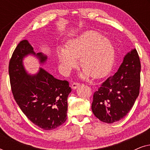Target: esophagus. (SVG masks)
I'll return each instance as SVG.
<instances>
[{"label":"esophagus","mask_w":150,"mask_h":150,"mask_svg":"<svg viewBox=\"0 0 150 150\" xmlns=\"http://www.w3.org/2000/svg\"><path fill=\"white\" fill-rule=\"evenodd\" d=\"M79 86H80V84L78 83H73L71 84V88H72L73 89H76Z\"/></svg>","instance_id":"1"}]
</instances>
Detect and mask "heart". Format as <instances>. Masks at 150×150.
<instances>
[{
  "mask_svg": "<svg viewBox=\"0 0 150 150\" xmlns=\"http://www.w3.org/2000/svg\"><path fill=\"white\" fill-rule=\"evenodd\" d=\"M115 48L108 38L99 32L88 30L69 41L67 48L59 47L57 57L64 73H69L78 65L80 59L84 67L81 77L92 75L96 79L103 77L111 68L115 59Z\"/></svg>",
  "mask_w": 150,
  "mask_h": 150,
  "instance_id": "heart-1",
  "label": "heart"
}]
</instances>
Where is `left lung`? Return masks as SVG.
<instances>
[{"mask_svg": "<svg viewBox=\"0 0 150 150\" xmlns=\"http://www.w3.org/2000/svg\"><path fill=\"white\" fill-rule=\"evenodd\" d=\"M141 63L137 51L132 49L113 76L93 94L91 109L102 122L112 124L124 117L134 105L140 89Z\"/></svg>", "mask_w": 150, "mask_h": 150, "instance_id": "1", "label": "left lung"}]
</instances>
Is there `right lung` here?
<instances>
[{
	"label": "right lung",
	"mask_w": 150,
	"mask_h": 150,
	"mask_svg": "<svg viewBox=\"0 0 150 150\" xmlns=\"http://www.w3.org/2000/svg\"><path fill=\"white\" fill-rule=\"evenodd\" d=\"M28 55L35 57L40 65L46 63L48 59L44 53L35 52L27 40L21 41L9 65L12 93L30 122L43 130H53L66 120L67 100L71 89L67 81L55 79L42 67L36 74H28L23 63Z\"/></svg>",
	"instance_id": "obj_1"
}]
</instances>
